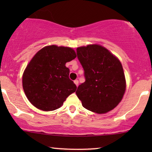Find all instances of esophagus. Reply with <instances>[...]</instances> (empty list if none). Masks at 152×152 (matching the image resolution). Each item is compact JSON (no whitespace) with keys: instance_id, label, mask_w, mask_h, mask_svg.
<instances>
[{"instance_id":"esophagus-1","label":"esophagus","mask_w":152,"mask_h":152,"mask_svg":"<svg viewBox=\"0 0 152 152\" xmlns=\"http://www.w3.org/2000/svg\"><path fill=\"white\" fill-rule=\"evenodd\" d=\"M74 83L75 84V85L77 86H78V85H79V81L77 80H75L74 81Z\"/></svg>"}]
</instances>
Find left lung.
<instances>
[{"label": "left lung", "mask_w": 152, "mask_h": 152, "mask_svg": "<svg viewBox=\"0 0 152 152\" xmlns=\"http://www.w3.org/2000/svg\"><path fill=\"white\" fill-rule=\"evenodd\" d=\"M77 55L86 80L76 91L82 106L97 113L111 111L122 100L126 89L120 60L97 44L77 48Z\"/></svg>", "instance_id": "left-lung-1"}]
</instances>
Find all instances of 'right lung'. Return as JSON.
<instances>
[{
	"label": "right lung",
	"mask_w": 152,
	"mask_h": 152,
	"mask_svg": "<svg viewBox=\"0 0 152 152\" xmlns=\"http://www.w3.org/2000/svg\"><path fill=\"white\" fill-rule=\"evenodd\" d=\"M76 57L71 48L52 45L37 52L23 75V88L33 106L45 111L60 108L77 86L69 78L67 62Z\"/></svg>",
	"instance_id": "obj_1"
}]
</instances>
